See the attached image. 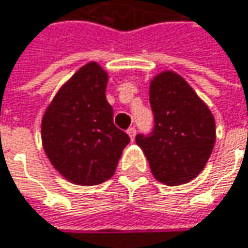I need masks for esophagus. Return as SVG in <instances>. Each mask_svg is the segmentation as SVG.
Returning <instances> with one entry per match:
<instances>
[{
  "label": "esophagus",
  "instance_id": "esophagus-1",
  "mask_svg": "<svg viewBox=\"0 0 248 248\" xmlns=\"http://www.w3.org/2000/svg\"><path fill=\"white\" fill-rule=\"evenodd\" d=\"M127 134L130 135V138H131V141H134V138H135V134H137V130H135L134 127H130V128L127 130Z\"/></svg>",
  "mask_w": 248,
  "mask_h": 248
}]
</instances>
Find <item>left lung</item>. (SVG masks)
I'll list each match as a JSON object with an SVG mask.
<instances>
[{
  "label": "left lung",
  "mask_w": 248,
  "mask_h": 248,
  "mask_svg": "<svg viewBox=\"0 0 248 248\" xmlns=\"http://www.w3.org/2000/svg\"><path fill=\"white\" fill-rule=\"evenodd\" d=\"M154 128L138 134L152 175L169 186L186 184L204 168L215 147L216 125L209 107L184 78L162 72L151 81Z\"/></svg>",
  "instance_id": "left-lung-1"
}]
</instances>
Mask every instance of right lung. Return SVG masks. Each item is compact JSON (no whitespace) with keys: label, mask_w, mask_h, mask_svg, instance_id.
Returning a JSON list of instances; mask_svg holds the SVG:
<instances>
[{"label":"right lung","mask_w":248,"mask_h":248,"mask_svg":"<svg viewBox=\"0 0 248 248\" xmlns=\"http://www.w3.org/2000/svg\"><path fill=\"white\" fill-rule=\"evenodd\" d=\"M107 73L96 62L80 67L42 118L44 150L59 173L76 185H98L114 175L130 137L113 123Z\"/></svg>","instance_id":"right-lung-1"}]
</instances>
